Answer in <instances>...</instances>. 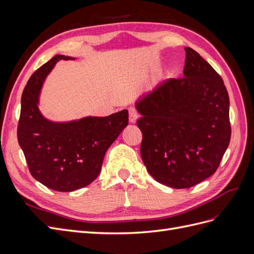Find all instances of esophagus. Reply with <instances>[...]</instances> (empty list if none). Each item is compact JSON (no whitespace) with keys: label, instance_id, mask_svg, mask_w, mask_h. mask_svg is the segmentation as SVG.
Masks as SVG:
<instances>
[{"label":"esophagus","instance_id":"34e87169","mask_svg":"<svg viewBox=\"0 0 254 254\" xmlns=\"http://www.w3.org/2000/svg\"><path fill=\"white\" fill-rule=\"evenodd\" d=\"M129 112V122L130 123H135L137 120V111L134 107H129L128 108Z\"/></svg>","mask_w":254,"mask_h":254}]
</instances>
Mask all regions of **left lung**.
Here are the masks:
<instances>
[{
	"mask_svg": "<svg viewBox=\"0 0 254 254\" xmlns=\"http://www.w3.org/2000/svg\"><path fill=\"white\" fill-rule=\"evenodd\" d=\"M184 50L183 77L165 81L136 103L144 165L156 181L174 189L212 176L231 137L224 80L196 51Z\"/></svg>",
	"mask_w": 254,
	"mask_h": 254,
	"instance_id": "8db88e82",
	"label": "left lung"
}]
</instances>
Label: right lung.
Wrapping results in <instances>:
<instances>
[{
	"mask_svg": "<svg viewBox=\"0 0 254 254\" xmlns=\"http://www.w3.org/2000/svg\"><path fill=\"white\" fill-rule=\"evenodd\" d=\"M56 55L30 76L23 90L18 141L28 170L43 186L58 191L87 187L98 176L105 153L128 125V111L105 118H84L70 123H53L38 109L42 83L58 60Z\"/></svg>",
	"mask_w": 254,
	"mask_h": 254,
	"instance_id": "obj_1",
	"label": "right lung"
}]
</instances>
